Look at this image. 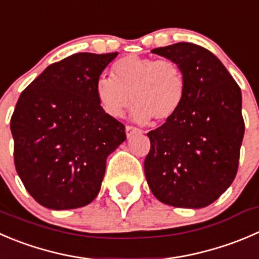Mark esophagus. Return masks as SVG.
<instances>
[{"label":"esophagus","instance_id":"esophagus-1","mask_svg":"<svg viewBox=\"0 0 259 259\" xmlns=\"http://www.w3.org/2000/svg\"><path fill=\"white\" fill-rule=\"evenodd\" d=\"M125 132H126V137L130 138L134 133L139 132V129L135 126H132V125H126V126H125Z\"/></svg>","mask_w":259,"mask_h":259}]
</instances>
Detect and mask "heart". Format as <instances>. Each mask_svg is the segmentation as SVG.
Wrapping results in <instances>:
<instances>
[{
    "label": "heart",
    "instance_id": "heart-1",
    "mask_svg": "<svg viewBox=\"0 0 259 259\" xmlns=\"http://www.w3.org/2000/svg\"><path fill=\"white\" fill-rule=\"evenodd\" d=\"M111 73L112 77L101 76L96 82L97 99L110 116H122L133 100L134 121L165 122L185 101V73L172 59L127 55L115 62Z\"/></svg>",
    "mask_w": 259,
    "mask_h": 259
}]
</instances>
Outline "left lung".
<instances>
[{"label": "left lung", "mask_w": 259, "mask_h": 259, "mask_svg": "<svg viewBox=\"0 0 259 259\" xmlns=\"http://www.w3.org/2000/svg\"><path fill=\"white\" fill-rule=\"evenodd\" d=\"M152 53L177 62L186 77L180 111L148 133L144 173L163 204L201 209L232 185L244 137L242 92L210 50L177 42Z\"/></svg>", "instance_id": "1"}]
</instances>
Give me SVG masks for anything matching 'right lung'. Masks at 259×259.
Instances as JSON below:
<instances>
[{"mask_svg": "<svg viewBox=\"0 0 259 259\" xmlns=\"http://www.w3.org/2000/svg\"><path fill=\"white\" fill-rule=\"evenodd\" d=\"M117 52L53 63L20 95L11 116L17 175L36 202L77 209L99 195L106 159L125 126L104 111L96 82Z\"/></svg>", "mask_w": 259, "mask_h": 259, "instance_id": "right-lung-1", "label": "right lung"}]
</instances>
